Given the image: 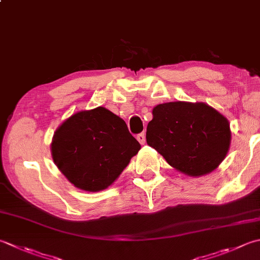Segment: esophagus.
<instances>
[{
  "label": "esophagus",
  "mask_w": 260,
  "mask_h": 260,
  "mask_svg": "<svg viewBox=\"0 0 260 260\" xmlns=\"http://www.w3.org/2000/svg\"><path fill=\"white\" fill-rule=\"evenodd\" d=\"M136 139H137V141L140 142L141 144H144L145 143V133H140L139 135L136 136Z\"/></svg>",
  "instance_id": "34e87169"
}]
</instances>
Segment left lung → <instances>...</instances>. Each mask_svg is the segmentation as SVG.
<instances>
[{"label":"left lung","mask_w":260,"mask_h":260,"mask_svg":"<svg viewBox=\"0 0 260 260\" xmlns=\"http://www.w3.org/2000/svg\"><path fill=\"white\" fill-rule=\"evenodd\" d=\"M146 142L178 171L198 177L210 174L230 147L229 120L203 103L175 101L155 106Z\"/></svg>","instance_id":"8db88e82"}]
</instances>
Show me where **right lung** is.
Returning <instances> with one entry per match:
<instances>
[{"mask_svg":"<svg viewBox=\"0 0 260 260\" xmlns=\"http://www.w3.org/2000/svg\"><path fill=\"white\" fill-rule=\"evenodd\" d=\"M50 147L55 165L71 184L99 191L119 177L141 145L120 117L96 107L63 121Z\"/></svg>","mask_w":260,"mask_h":260,"instance_id":"right-lung-1","label":"right lung"}]
</instances>
